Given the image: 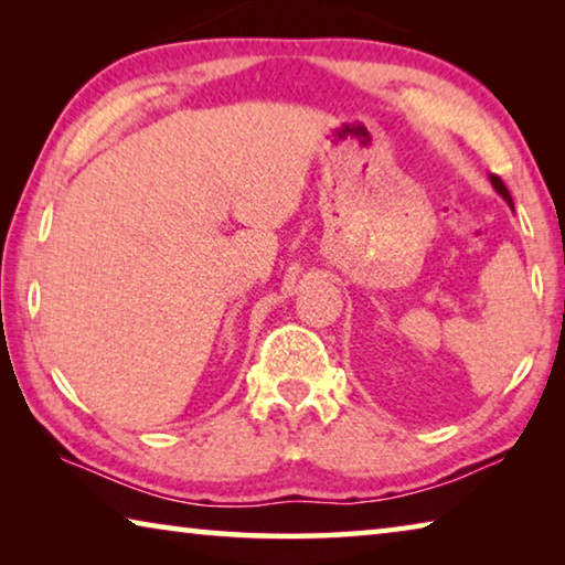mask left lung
<instances>
[{"mask_svg":"<svg viewBox=\"0 0 565 565\" xmlns=\"http://www.w3.org/2000/svg\"><path fill=\"white\" fill-rule=\"evenodd\" d=\"M489 179H491V184H493V189H495V191H499V194L503 196V202H505V204H509V206L513 209V199H511V194H509V189H505V184H503V181H501L499 177H495V174H489Z\"/></svg>","mask_w":565,"mask_h":565,"instance_id":"1","label":"left lung"}]
</instances>
